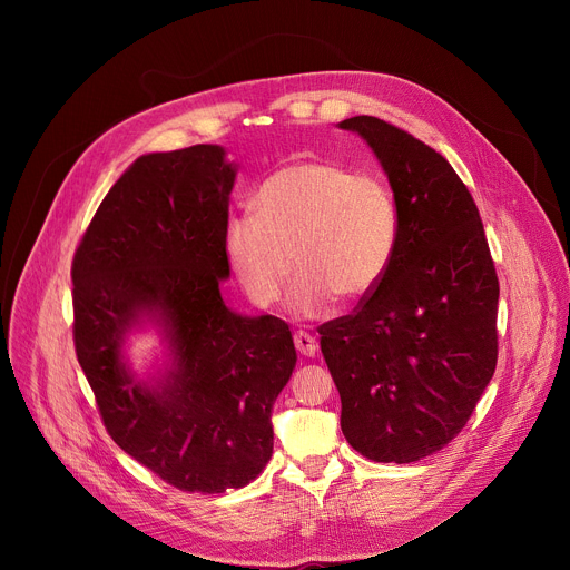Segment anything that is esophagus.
<instances>
[{"mask_svg":"<svg viewBox=\"0 0 570 570\" xmlns=\"http://www.w3.org/2000/svg\"><path fill=\"white\" fill-rule=\"evenodd\" d=\"M293 342H295L297 353L305 355V357H314V355L318 353V342H316V337H312V335L305 333V331H297L295 337H293Z\"/></svg>","mask_w":570,"mask_h":570,"instance_id":"34e87169","label":"esophagus"}]
</instances>
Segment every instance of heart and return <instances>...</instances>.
<instances>
[{
    "instance_id": "heart-1",
    "label": "heart",
    "mask_w": 570,
    "mask_h": 570,
    "mask_svg": "<svg viewBox=\"0 0 570 570\" xmlns=\"http://www.w3.org/2000/svg\"><path fill=\"white\" fill-rule=\"evenodd\" d=\"M400 239L397 205L379 177L337 161L303 159L267 175L252 215L228 219L224 256L258 307H273L301 267L288 309L323 316L342 295L363 301L385 277Z\"/></svg>"
}]
</instances>
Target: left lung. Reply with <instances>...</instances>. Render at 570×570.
Listing matches in <instances>:
<instances>
[{"label":"left lung","mask_w":570,"mask_h":570,"mask_svg":"<svg viewBox=\"0 0 570 570\" xmlns=\"http://www.w3.org/2000/svg\"><path fill=\"white\" fill-rule=\"evenodd\" d=\"M379 159L400 215L395 258L355 314L318 327L342 432L374 462L451 443L497 367L499 279L478 207L436 149L372 115L340 122Z\"/></svg>","instance_id":"left-lung-1"}]
</instances>
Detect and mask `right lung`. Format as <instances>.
Here are the masks:
<instances>
[{
    "label": "right lung",
    "mask_w": 570,
    "mask_h": 570,
    "mask_svg": "<svg viewBox=\"0 0 570 570\" xmlns=\"http://www.w3.org/2000/svg\"><path fill=\"white\" fill-rule=\"evenodd\" d=\"M237 166L222 145L138 157L73 256V342L112 441L166 483L219 494L273 455V404L295 370L288 325L230 309L224 228ZM155 326L165 363L140 377L124 351Z\"/></svg>",
    "instance_id": "obj_1"
}]
</instances>
